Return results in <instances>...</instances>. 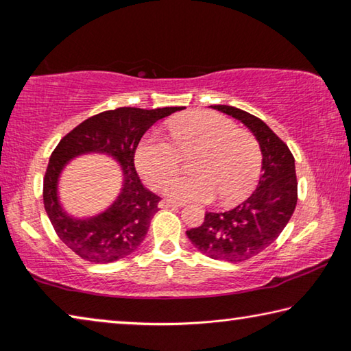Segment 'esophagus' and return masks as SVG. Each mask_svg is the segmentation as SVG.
<instances>
[{"label":"esophagus","mask_w":351,"mask_h":351,"mask_svg":"<svg viewBox=\"0 0 351 351\" xmlns=\"http://www.w3.org/2000/svg\"><path fill=\"white\" fill-rule=\"evenodd\" d=\"M182 203H176V201H170V199H162L159 201V207L161 209H165V207H182Z\"/></svg>","instance_id":"34e87169"}]
</instances>
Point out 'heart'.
I'll return each instance as SVG.
<instances>
[{
	"instance_id": "obj_1",
	"label": "heart",
	"mask_w": 351,
	"mask_h": 351,
	"mask_svg": "<svg viewBox=\"0 0 351 351\" xmlns=\"http://www.w3.org/2000/svg\"><path fill=\"white\" fill-rule=\"evenodd\" d=\"M175 147L147 136L136 150V165L152 187H161L179 171V154L198 152L195 177L176 178L164 187L170 199L209 203L221 195L226 204L246 198L258 181L261 152L247 130L212 111H193L171 122Z\"/></svg>"
}]
</instances>
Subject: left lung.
<instances>
[{"label":"left lung","mask_w":351,"mask_h":351,"mask_svg":"<svg viewBox=\"0 0 351 351\" xmlns=\"http://www.w3.org/2000/svg\"><path fill=\"white\" fill-rule=\"evenodd\" d=\"M240 121L261 152V176L251 197L226 212H206L204 223L187 230L192 245L213 260L243 261L265 251L282 234L297 204L294 156L258 117L229 105H212Z\"/></svg>","instance_id":"left-lung-1"}]
</instances>
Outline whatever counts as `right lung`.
Masks as SVG:
<instances>
[{"mask_svg":"<svg viewBox=\"0 0 351 351\" xmlns=\"http://www.w3.org/2000/svg\"><path fill=\"white\" fill-rule=\"evenodd\" d=\"M184 106L142 110L133 106L99 112L58 142L43 181V201L57 235L71 251L91 263H111L133 254L144 241L158 209L159 197L139 180L134 152L142 136ZM83 154H105L123 170V186L115 201L99 214L74 217L64 209L58 184L67 164Z\"/></svg>","mask_w":351,"mask_h":351,"instance_id":"right-lung-1","label":"right lung"}]
</instances>
